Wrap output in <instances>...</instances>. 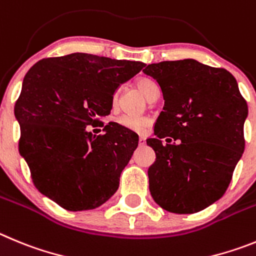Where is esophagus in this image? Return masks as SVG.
Returning a JSON list of instances; mask_svg holds the SVG:
<instances>
[{
	"label": "esophagus",
	"mask_w": 256,
	"mask_h": 256,
	"mask_svg": "<svg viewBox=\"0 0 256 256\" xmlns=\"http://www.w3.org/2000/svg\"><path fill=\"white\" fill-rule=\"evenodd\" d=\"M145 142H145V138L144 136H140L139 138V145H140V146L145 145Z\"/></svg>",
	"instance_id": "obj_1"
}]
</instances>
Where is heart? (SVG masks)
I'll return each mask as SVG.
<instances>
[{
	"instance_id": "1",
	"label": "heart",
	"mask_w": 256,
	"mask_h": 256,
	"mask_svg": "<svg viewBox=\"0 0 256 256\" xmlns=\"http://www.w3.org/2000/svg\"><path fill=\"white\" fill-rule=\"evenodd\" d=\"M136 86L148 100H152L156 94H158V88L156 82L149 79H140L136 82ZM117 96V94H116ZM114 96V98H116ZM116 124L126 130L134 132H144L150 126V120L145 116H131V114H122L116 118Z\"/></svg>"
}]
</instances>
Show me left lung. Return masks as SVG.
Here are the masks:
<instances>
[{"label": "left lung", "instance_id": "1", "mask_svg": "<svg viewBox=\"0 0 256 256\" xmlns=\"http://www.w3.org/2000/svg\"><path fill=\"white\" fill-rule=\"evenodd\" d=\"M142 72L158 82L164 100L156 138L146 140L156 152L150 194L171 213H196L220 199L231 182L245 149L246 100L232 74L196 60L150 64ZM167 136L180 142L171 144Z\"/></svg>", "mask_w": 256, "mask_h": 256}]
</instances>
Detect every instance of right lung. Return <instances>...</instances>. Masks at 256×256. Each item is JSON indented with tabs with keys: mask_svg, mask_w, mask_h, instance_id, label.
I'll use <instances>...</instances> for the list:
<instances>
[{
	"mask_svg": "<svg viewBox=\"0 0 256 256\" xmlns=\"http://www.w3.org/2000/svg\"><path fill=\"white\" fill-rule=\"evenodd\" d=\"M145 64L89 54L44 58L22 80L15 117L20 156L43 195L66 210H89L114 194L139 136L110 122L102 135L86 131L111 114L114 94Z\"/></svg>",
	"mask_w": 256,
	"mask_h": 256,
	"instance_id": "1",
	"label": "right lung"
}]
</instances>
